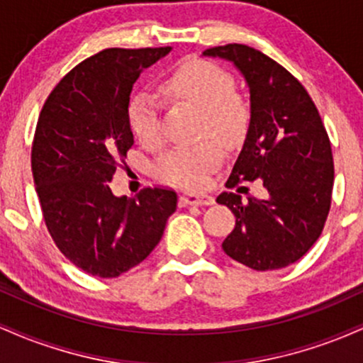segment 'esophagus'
<instances>
[{"instance_id":"obj_1","label":"esophagus","mask_w":363,"mask_h":363,"mask_svg":"<svg viewBox=\"0 0 363 363\" xmlns=\"http://www.w3.org/2000/svg\"><path fill=\"white\" fill-rule=\"evenodd\" d=\"M215 199L211 196H205V194H193V193H184L181 194L179 198V205L181 206H187V205H199V206H208L213 205Z\"/></svg>"}]
</instances>
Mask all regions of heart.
<instances>
[{"label":"heart","mask_w":363,"mask_h":363,"mask_svg":"<svg viewBox=\"0 0 363 363\" xmlns=\"http://www.w3.org/2000/svg\"><path fill=\"white\" fill-rule=\"evenodd\" d=\"M169 97L199 109L198 136L206 138L194 147H176L162 153L153 164L160 181L186 189H201L208 177L222 164L223 150L234 148L247 135L251 107L235 91L232 74L205 60H187L162 82ZM131 131L147 147L162 140L158 101L150 91H136L128 104Z\"/></svg>","instance_id":"heart-1"}]
</instances>
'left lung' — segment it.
<instances>
[{"mask_svg":"<svg viewBox=\"0 0 363 363\" xmlns=\"http://www.w3.org/2000/svg\"><path fill=\"white\" fill-rule=\"evenodd\" d=\"M232 61L251 94V123L228 177V189L261 179L268 198L223 191L216 198L235 215L222 247L257 272L298 261L319 239L331 208L335 164L331 143L311 95L281 65L244 44L206 49Z\"/></svg>","mask_w":363,"mask_h":363,"instance_id":"obj_1","label":"left lung"}]
</instances>
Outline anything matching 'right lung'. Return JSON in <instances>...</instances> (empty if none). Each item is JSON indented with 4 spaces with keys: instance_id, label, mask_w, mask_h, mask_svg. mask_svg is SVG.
I'll use <instances>...</instances> for the list:
<instances>
[{
    "instance_id": "obj_1",
    "label": "right lung",
    "mask_w": 363,
    "mask_h": 363,
    "mask_svg": "<svg viewBox=\"0 0 363 363\" xmlns=\"http://www.w3.org/2000/svg\"><path fill=\"white\" fill-rule=\"evenodd\" d=\"M170 48L104 49L77 65L44 102L32 143V176L44 222L66 259L91 277L116 278L155 249L177 194L145 187L136 199L109 182L133 147L129 94Z\"/></svg>"
}]
</instances>
